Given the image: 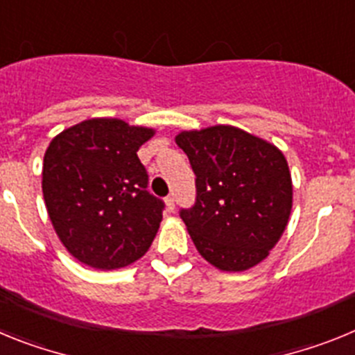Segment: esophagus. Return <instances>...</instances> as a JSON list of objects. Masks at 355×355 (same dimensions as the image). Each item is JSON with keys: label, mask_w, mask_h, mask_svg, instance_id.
<instances>
[{"label": "esophagus", "mask_w": 355, "mask_h": 355, "mask_svg": "<svg viewBox=\"0 0 355 355\" xmlns=\"http://www.w3.org/2000/svg\"><path fill=\"white\" fill-rule=\"evenodd\" d=\"M165 205H167L168 211H174V209H175V200H174V197L168 196L167 199H165Z\"/></svg>", "instance_id": "34e87169"}]
</instances>
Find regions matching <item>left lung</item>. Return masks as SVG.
Instances as JSON below:
<instances>
[{
	"mask_svg": "<svg viewBox=\"0 0 355 355\" xmlns=\"http://www.w3.org/2000/svg\"><path fill=\"white\" fill-rule=\"evenodd\" d=\"M175 144L196 174V205L180 216L200 256L224 272L261 263L284 233L293 202L283 153L234 126L181 131Z\"/></svg>",
	"mask_w": 355,
	"mask_h": 355,
	"instance_id": "1",
	"label": "left lung"
}]
</instances>
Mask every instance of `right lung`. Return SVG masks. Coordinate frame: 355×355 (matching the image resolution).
<instances>
[{"label":"right lung","instance_id":"obj_1","mask_svg":"<svg viewBox=\"0 0 355 355\" xmlns=\"http://www.w3.org/2000/svg\"><path fill=\"white\" fill-rule=\"evenodd\" d=\"M155 130L89 119L56 135L44 155L42 193L65 249L85 265L114 270L142 258L158 233L162 199L137 150Z\"/></svg>","mask_w":355,"mask_h":355}]
</instances>
